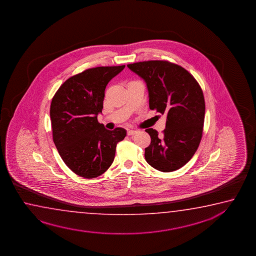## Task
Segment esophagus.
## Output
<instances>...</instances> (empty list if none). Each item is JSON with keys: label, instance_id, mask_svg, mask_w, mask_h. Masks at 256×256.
Returning <instances> with one entry per match:
<instances>
[{"label": "esophagus", "instance_id": "obj_1", "mask_svg": "<svg viewBox=\"0 0 256 256\" xmlns=\"http://www.w3.org/2000/svg\"><path fill=\"white\" fill-rule=\"evenodd\" d=\"M137 132V130H127V134L128 135H134Z\"/></svg>", "mask_w": 256, "mask_h": 256}]
</instances>
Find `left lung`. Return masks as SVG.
Returning <instances> with one entry per match:
<instances>
[{"label":"left lung","mask_w":256,"mask_h":256,"mask_svg":"<svg viewBox=\"0 0 256 256\" xmlns=\"http://www.w3.org/2000/svg\"><path fill=\"white\" fill-rule=\"evenodd\" d=\"M127 66L147 84L150 109L167 116L162 134L152 128L145 130L150 136L145 160L160 172L177 170L200 146L206 109L203 91L188 71L168 61H142Z\"/></svg>","instance_id":"1"}]
</instances>
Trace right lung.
Returning a JSON list of instances; mask_svg holds the SVG:
<instances>
[{
	"mask_svg": "<svg viewBox=\"0 0 256 256\" xmlns=\"http://www.w3.org/2000/svg\"><path fill=\"white\" fill-rule=\"evenodd\" d=\"M126 66H98L66 79L52 98V136L66 165L80 177L94 178L114 162L126 130H106L99 124L108 82Z\"/></svg>",
	"mask_w": 256,
	"mask_h": 256,
	"instance_id": "add662e5",
	"label": "right lung"
}]
</instances>
